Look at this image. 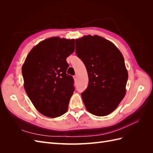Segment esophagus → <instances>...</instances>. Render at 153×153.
<instances>
[{
	"instance_id": "34e87169",
	"label": "esophagus",
	"mask_w": 153,
	"mask_h": 153,
	"mask_svg": "<svg viewBox=\"0 0 153 153\" xmlns=\"http://www.w3.org/2000/svg\"><path fill=\"white\" fill-rule=\"evenodd\" d=\"M73 78L74 80H75V81H76V76H73Z\"/></svg>"
}]
</instances>
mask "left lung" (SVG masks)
I'll return each instance as SVG.
<instances>
[{"label": "left lung", "mask_w": 153, "mask_h": 153, "mask_svg": "<svg viewBox=\"0 0 153 153\" xmlns=\"http://www.w3.org/2000/svg\"><path fill=\"white\" fill-rule=\"evenodd\" d=\"M75 43V52L89 76V85L81 94L85 108L96 116H106L126 92L128 73L123 55L113 43L97 35L84 36Z\"/></svg>", "instance_id": "1"}]
</instances>
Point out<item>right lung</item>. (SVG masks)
Listing matches in <instances>:
<instances>
[{
  "instance_id": "right-lung-1",
  "label": "right lung",
  "mask_w": 153,
  "mask_h": 153,
  "mask_svg": "<svg viewBox=\"0 0 153 153\" xmlns=\"http://www.w3.org/2000/svg\"><path fill=\"white\" fill-rule=\"evenodd\" d=\"M75 50V39L52 37L30 51L23 64L24 86L36 110L55 118L65 114L75 88L66 74V58Z\"/></svg>"
}]
</instances>
